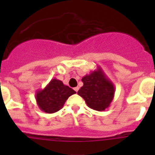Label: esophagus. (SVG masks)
Listing matches in <instances>:
<instances>
[{"label":"esophagus","mask_w":155,"mask_h":155,"mask_svg":"<svg viewBox=\"0 0 155 155\" xmlns=\"http://www.w3.org/2000/svg\"><path fill=\"white\" fill-rule=\"evenodd\" d=\"M74 91H76V92H78V90H79V87H75L74 88Z\"/></svg>","instance_id":"obj_1"}]
</instances>
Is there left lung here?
<instances>
[{"mask_svg":"<svg viewBox=\"0 0 155 155\" xmlns=\"http://www.w3.org/2000/svg\"><path fill=\"white\" fill-rule=\"evenodd\" d=\"M83 86L78 94L84 98L89 108L96 111H104L113 102L115 94L114 84L109 79L102 68L82 78Z\"/></svg>","mask_w":155,"mask_h":155,"instance_id":"8db88e82","label":"left lung"}]
</instances>
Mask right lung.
I'll return each instance as SVG.
<instances>
[{
  "label": "right lung",
  "instance_id": "add662e5",
  "mask_svg": "<svg viewBox=\"0 0 155 155\" xmlns=\"http://www.w3.org/2000/svg\"><path fill=\"white\" fill-rule=\"evenodd\" d=\"M76 91L61 81L53 78L43 89L35 93V100L39 109L44 113H54L62 109L64 103Z\"/></svg>",
  "mask_w": 155,
  "mask_h": 155
}]
</instances>
